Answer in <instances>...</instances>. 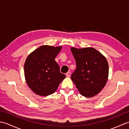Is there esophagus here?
Returning a JSON list of instances; mask_svg holds the SVG:
<instances>
[{"mask_svg":"<svg viewBox=\"0 0 129 129\" xmlns=\"http://www.w3.org/2000/svg\"><path fill=\"white\" fill-rule=\"evenodd\" d=\"M70 75H71V73H70V72H68L67 74H66V76H67V77H70Z\"/></svg>","mask_w":129,"mask_h":129,"instance_id":"1","label":"esophagus"}]
</instances>
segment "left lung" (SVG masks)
<instances>
[{"mask_svg": "<svg viewBox=\"0 0 129 129\" xmlns=\"http://www.w3.org/2000/svg\"><path fill=\"white\" fill-rule=\"evenodd\" d=\"M76 69L71 78L80 94L86 98L97 95L108 81L109 65L99 51L92 48H71Z\"/></svg>", "mask_w": 129, "mask_h": 129, "instance_id": "1", "label": "left lung"}]
</instances>
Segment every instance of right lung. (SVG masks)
<instances>
[{
    "label": "right lung",
    "mask_w": 129,
    "mask_h": 129,
    "mask_svg": "<svg viewBox=\"0 0 129 129\" xmlns=\"http://www.w3.org/2000/svg\"><path fill=\"white\" fill-rule=\"evenodd\" d=\"M61 46L43 45L29 55L24 64V75L30 88L35 94L48 96L56 91L66 77L60 72L55 58Z\"/></svg>",
    "instance_id": "add662e5"
}]
</instances>
